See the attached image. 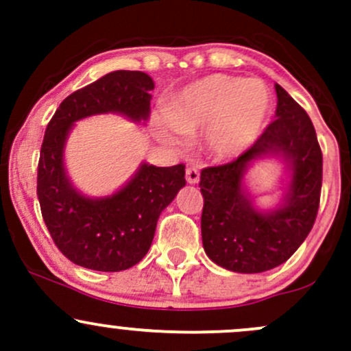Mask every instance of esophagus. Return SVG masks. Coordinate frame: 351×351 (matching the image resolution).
Segmentation results:
<instances>
[{"instance_id": "34e87169", "label": "esophagus", "mask_w": 351, "mask_h": 351, "mask_svg": "<svg viewBox=\"0 0 351 351\" xmlns=\"http://www.w3.org/2000/svg\"><path fill=\"white\" fill-rule=\"evenodd\" d=\"M198 180H200V171L197 168H186V182L190 185H195V183H198Z\"/></svg>"}]
</instances>
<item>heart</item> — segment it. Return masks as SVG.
<instances>
[{
	"instance_id": "heart-1",
	"label": "heart",
	"mask_w": 351,
	"mask_h": 351,
	"mask_svg": "<svg viewBox=\"0 0 351 351\" xmlns=\"http://www.w3.org/2000/svg\"><path fill=\"white\" fill-rule=\"evenodd\" d=\"M271 100L261 81L212 74L186 86L162 122L165 137L182 143L183 134H205V149L214 159L239 156L267 127Z\"/></svg>"
}]
</instances>
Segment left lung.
I'll use <instances>...</instances> for the list:
<instances>
[{
    "mask_svg": "<svg viewBox=\"0 0 351 351\" xmlns=\"http://www.w3.org/2000/svg\"><path fill=\"white\" fill-rule=\"evenodd\" d=\"M277 119L256 143L221 166L200 173L202 243L219 267L238 274H261L285 263L313 229L323 183V153L306 110L275 84ZM274 155L285 159L289 185L282 204L265 213L254 207L243 186L250 162Z\"/></svg>",
    "mask_w": 351,
    "mask_h": 351,
    "instance_id": "1",
    "label": "left lung"
}]
</instances>
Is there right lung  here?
<instances>
[{
  "label": "right lung",
  "mask_w": 351,
  "mask_h": 351,
  "mask_svg": "<svg viewBox=\"0 0 351 351\" xmlns=\"http://www.w3.org/2000/svg\"><path fill=\"white\" fill-rule=\"evenodd\" d=\"M154 83L141 71H113L74 91L45 129L37 173L42 217L62 254L80 267L122 271L149 251L156 224L185 186V166L143 162L113 195L90 198L77 192L64 168V146L74 122L98 113H120L146 122Z\"/></svg>",
  "instance_id": "add662e5"
}]
</instances>
